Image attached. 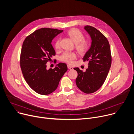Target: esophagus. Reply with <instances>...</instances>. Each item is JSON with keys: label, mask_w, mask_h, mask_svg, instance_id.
Returning a JSON list of instances; mask_svg holds the SVG:
<instances>
[{"label": "esophagus", "mask_w": 134, "mask_h": 134, "mask_svg": "<svg viewBox=\"0 0 134 134\" xmlns=\"http://www.w3.org/2000/svg\"><path fill=\"white\" fill-rule=\"evenodd\" d=\"M67 67H68V69H70V70H72V69H73V68H72L71 66H69V65H68V66H67Z\"/></svg>", "instance_id": "1"}]
</instances>
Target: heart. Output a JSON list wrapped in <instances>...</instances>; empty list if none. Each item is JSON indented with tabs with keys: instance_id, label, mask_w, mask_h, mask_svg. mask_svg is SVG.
Here are the masks:
<instances>
[{
	"instance_id": "obj_1",
	"label": "heart",
	"mask_w": 134,
	"mask_h": 134,
	"mask_svg": "<svg viewBox=\"0 0 134 134\" xmlns=\"http://www.w3.org/2000/svg\"><path fill=\"white\" fill-rule=\"evenodd\" d=\"M69 37L75 43L76 49L81 53H86L89 48V43L88 41L84 40L83 34L78 29H72L67 32ZM55 48L57 50L60 48V40L55 41ZM77 57V55L74 52H65L61 57V60L64 62L71 64L73 60Z\"/></svg>"
}]
</instances>
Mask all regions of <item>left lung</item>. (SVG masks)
Returning a JSON list of instances; mask_svg holds the SVG:
<instances>
[{
	"label": "left lung",
	"mask_w": 134,
	"mask_h": 134,
	"mask_svg": "<svg viewBox=\"0 0 134 134\" xmlns=\"http://www.w3.org/2000/svg\"><path fill=\"white\" fill-rule=\"evenodd\" d=\"M84 29L90 35L91 45L85 54L83 61H88V68L85 71L76 67L77 87L86 93L98 90L104 83L111 66L112 57L109 42L105 36L96 28L87 26Z\"/></svg>",
	"instance_id": "left-lung-1"
}]
</instances>
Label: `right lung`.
<instances>
[{
	"label": "right lung",
	"mask_w": 134,
	"mask_h": 134,
	"mask_svg": "<svg viewBox=\"0 0 134 134\" xmlns=\"http://www.w3.org/2000/svg\"><path fill=\"white\" fill-rule=\"evenodd\" d=\"M63 30L41 28L29 35L24 41L20 55V66L29 87L40 94H50L56 90L59 81L67 70V65L60 63L54 69H46V63L55 55L51 42Z\"/></svg>",
	"instance_id": "add662e5"
}]
</instances>
